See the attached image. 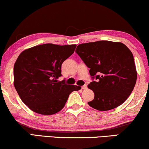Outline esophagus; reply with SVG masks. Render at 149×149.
Segmentation results:
<instances>
[{"instance_id": "esophagus-1", "label": "esophagus", "mask_w": 149, "mask_h": 149, "mask_svg": "<svg viewBox=\"0 0 149 149\" xmlns=\"http://www.w3.org/2000/svg\"><path fill=\"white\" fill-rule=\"evenodd\" d=\"M86 88H87V85H86V84H84V85L82 86V89H86Z\"/></svg>"}]
</instances>
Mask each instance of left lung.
Wrapping results in <instances>:
<instances>
[{
	"instance_id": "left-lung-1",
	"label": "left lung",
	"mask_w": 149,
	"mask_h": 149,
	"mask_svg": "<svg viewBox=\"0 0 149 149\" xmlns=\"http://www.w3.org/2000/svg\"><path fill=\"white\" fill-rule=\"evenodd\" d=\"M76 52L90 69L93 80L88 87L95 96L88 105L98 111H108L125 102L137 80L129 49L122 42L100 40L79 45Z\"/></svg>"
}]
</instances>
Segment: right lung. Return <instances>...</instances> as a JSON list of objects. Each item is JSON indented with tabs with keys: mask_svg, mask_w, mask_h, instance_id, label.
<instances>
[{
	"mask_svg": "<svg viewBox=\"0 0 149 149\" xmlns=\"http://www.w3.org/2000/svg\"><path fill=\"white\" fill-rule=\"evenodd\" d=\"M76 45L44 44L22 52L14 67V86L22 101L33 111L52 115L65 107L69 95L80 86L67 84L62 64L74 52Z\"/></svg>",
	"mask_w": 149,
	"mask_h": 149,
	"instance_id": "obj_1",
	"label": "right lung"
}]
</instances>
